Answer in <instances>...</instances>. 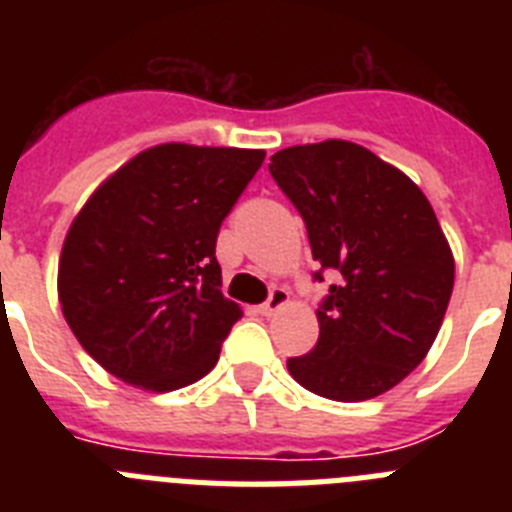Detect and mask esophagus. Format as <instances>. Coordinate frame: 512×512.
<instances>
[{
	"mask_svg": "<svg viewBox=\"0 0 512 512\" xmlns=\"http://www.w3.org/2000/svg\"><path fill=\"white\" fill-rule=\"evenodd\" d=\"M287 300H289L287 289H282V287H274V289H271L269 300H266L264 305L259 307V312H261V315H266V318H269V315H274V312H277L279 307H284V305H287Z\"/></svg>",
	"mask_w": 512,
	"mask_h": 512,
	"instance_id": "1",
	"label": "esophagus"
}]
</instances>
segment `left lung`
Masks as SVG:
<instances>
[{"label": "left lung", "mask_w": 512, "mask_h": 512, "mask_svg": "<svg viewBox=\"0 0 512 512\" xmlns=\"http://www.w3.org/2000/svg\"><path fill=\"white\" fill-rule=\"evenodd\" d=\"M269 171L305 220L315 279L336 274L318 343L287 361L289 374L338 402L392 390L431 351L454 289V253L431 202L351 140L284 148Z\"/></svg>", "instance_id": "left-lung-1"}]
</instances>
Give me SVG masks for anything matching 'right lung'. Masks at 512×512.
<instances>
[{
    "instance_id": "obj_1",
    "label": "right lung",
    "mask_w": 512,
    "mask_h": 512,
    "mask_svg": "<svg viewBox=\"0 0 512 512\" xmlns=\"http://www.w3.org/2000/svg\"><path fill=\"white\" fill-rule=\"evenodd\" d=\"M256 148L161 143L107 176L74 217L58 302L89 356L138 390L205 377L241 307L220 292V225L264 164Z\"/></svg>"
}]
</instances>
